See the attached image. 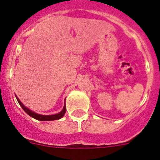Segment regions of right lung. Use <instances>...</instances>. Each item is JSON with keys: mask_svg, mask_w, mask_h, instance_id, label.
Returning <instances> with one entry per match:
<instances>
[{"mask_svg": "<svg viewBox=\"0 0 160 160\" xmlns=\"http://www.w3.org/2000/svg\"><path fill=\"white\" fill-rule=\"evenodd\" d=\"M16 98H17V100H18V103H19L20 106L22 107V109H23L24 111H25V113H27L29 116H31L32 118H35V119H37V120H39V121H52V120L60 119L61 118H62V117L64 116V114H65V113H66V105H65L64 107H63L62 111H61V112H59L58 114H52V115H42V114H37V113L30 111L29 109H28L27 107H25V106L23 105V103H22V102L18 99V98L17 97V96H16Z\"/></svg>", "mask_w": 160, "mask_h": 160, "instance_id": "right-lung-1", "label": "right lung"}]
</instances>
